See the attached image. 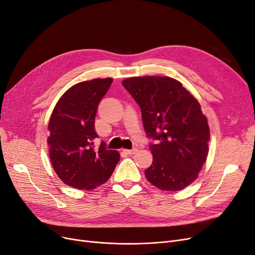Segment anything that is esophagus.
Instances as JSON below:
<instances>
[{
	"instance_id": "obj_1",
	"label": "esophagus",
	"mask_w": 255,
	"mask_h": 255,
	"mask_svg": "<svg viewBox=\"0 0 255 255\" xmlns=\"http://www.w3.org/2000/svg\"><path fill=\"white\" fill-rule=\"evenodd\" d=\"M124 152L126 154H128V155H132V154H135L137 152V149L133 148V149H131V150H124Z\"/></svg>"
}]
</instances>
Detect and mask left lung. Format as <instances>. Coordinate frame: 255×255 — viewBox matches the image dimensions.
Here are the masks:
<instances>
[{
  "instance_id": "8db88e82",
  "label": "left lung",
  "mask_w": 255,
  "mask_h": 255,
  "mask_svg": "<svg viewBox=\"0 0 255 255\" xmlns=\"http://www.w3.org/2000/svg\"><path fill=\"white\" fill-rule=\"evenodd\" d=\"M124 87L141 110L153 162L146 178L162 191H180L198 177L208 153L207 119L195 97L170 77H133Z\"/></svg>"
}]
</instances>
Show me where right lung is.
Returning a JSON list of instances; mask_svg holds the SVG:
<instances>
[{
    "label": "right lung",
    "instance_id": "1",
    "mask_svg": "<svg viewBox=\"0 0 255 255\" xmlns=\"http://www.w3.org/2000/svg\"><path fill=\"white\" fill-rule=\"evenodd\" d=\"M114 79H93L77 83L66 91L55 106L48 137L50 159L59 178L79 190H93L106 182L120 160L116 150H107L98 136L95 118L98 105Z\"/></svg>",
    "mask_w": 255,
    "mask_h": 255
}]
</instances>
